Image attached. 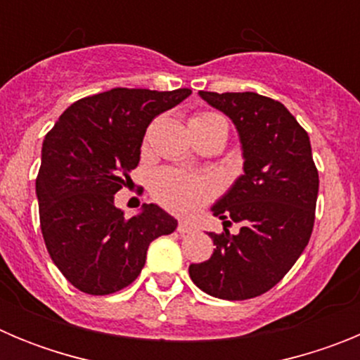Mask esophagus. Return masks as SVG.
<instances>
[{
    "instance_id": "1",
    "label": "esophagus",
    "mask_w": 360,
    "mask_h": 360,
    "mask_svg": "<svg viewBox=\"0 0 360 360\" xmlns=\"http://www.w3.org/2000/svg\"><path fill=\"white\" fill-rule=\"evenodd\" d=\"M176 231L180 232V234H189V232H193V227H191L187 221H180V224H178V227H176Z\"/></svg>"
}]
</instances>
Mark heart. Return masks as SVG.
Instances as JSON below:
<instances>
[{"instance_id": "heart-1", "label": "heart", "mask_w": 360, "mask_h": 360, "mask_svg": "<svg viewBox=\"0 0 360 360\" xmlns=\"http://www.w3.org/2000/svg\"><path fill=\"white\" fill-rule=\"evenodd\" d=\"M225 120L211 111L196 113L189 126H212ZM151 193L164 207L180 214H189L214 196L216 186L211 178L196 176L178 169H160L151 176Z\"/></svg>"}]
</instances>
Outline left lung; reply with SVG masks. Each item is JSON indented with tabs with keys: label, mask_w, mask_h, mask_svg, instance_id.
Returning a JSON list of instances; mask_svg holds the SVG:
<instances>
[{
	"label": "left lung",
	"mask_w": 360,
	"mask_h": 360,
	"mask_svg": "<svg viewBox=\"0 0 360 360\" xmlns=\"http://www.w3.org/2000/svg\"><path fill=\"white\" fill-rule=\"evenodd\" d=\"M200 97L234 122L243 149V174L212 207L240 224L238 234L211 232L216 249L189 265L205 294L229 301L257 297L278 285L308 245L316 219L319 173L308 133L279 101L254 91Z\"/></svg>",
	"instance_id": "obj_1"
}]
</instances>
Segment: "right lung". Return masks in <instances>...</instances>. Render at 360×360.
<instances>
[{
	"instance_id": "add662e5",
	"label": "right lung",
	"mask_w": 360,
	"mask_h": 360,
	"mask_svg": "<svg viewBox=\"0 0 360 360\" xmlns=\"http://www.w3.org/2000/svg\"><path fill=\"white\" fill-rule=\"evenodd\" d=\"M189 95V88H113L66 108L44 136L36 180L41 232L57 269L84 294L131 285L149 243L176 229L155 203L126 219L113 195L131 180L151 120Z\"/></svg>"
}]
</instances>
